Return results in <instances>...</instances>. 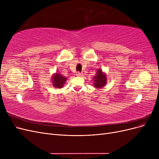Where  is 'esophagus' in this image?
Returning a JSON list of instances; mask_svg holds the SVG:
<instances>
[{
  "label": "esophagus",
  "instance_id": "esophagus-1",
  "mask_svg": "<svg viewBox=\"0 0 159 159\" xmlns=\"http://www.w3.org/2000/svg\"><path fill=\"white\" fill-rule=\"evenodd\" d=\"M76 75H77V76H78V77H82L83 76V74L80 73V72H78V73L76 74Z\"/></svg>",
  "mask_w": 159,
  "mask_h": 159
}]
</instances>
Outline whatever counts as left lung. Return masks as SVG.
I'll use <instances>...</instances> for the list:
<instances>
[{"instance_id":"obj_1","label":"left lung","mask_w":159,"mask_h":159,"mask_svg":"<svg viewBox=\"0 0 159 159\" xmlns=\"http://www.w3.org/2000/svg\"><path fill=\"white\" fill-rule=\"evenodd\" d=\"M93 85L96 88H102L107 84V76L104 74L101 69H99L97 71L96 75L93 78Z\"/></svg>"}]
</instances>
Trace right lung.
Returning a JSON list of instances; mask_svg holds the SVG:
<instances>
[{
	"instance_id": "right-lung-1",
	"label": "right lung",
	"mask_w": 159,
	"mask_h": 159,
	"mask_svg": "<svg viewBox=\"0 0 159 159\" xmlns=\"http://www.w3.org/2000/svg\"><path fill=\"white\" fill-rule=\"evenodd\" d=\"M66 80L67 78L60 74L56 73L52 76V84L56 88H63Z\"/></svg>"
}]
</instances>
